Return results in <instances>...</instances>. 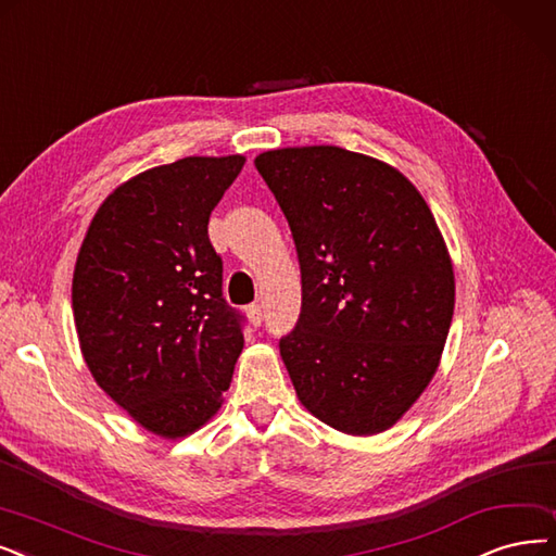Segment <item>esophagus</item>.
<instances>
[{
	"label": "esophagus",
	"mask_w": 556,
	"mask_h": 556,
	"mask_svg": "<svg viewBox=\"0 0 556 556\" xmlns=\"http://www.w3.org/2000/svg\"><path fill=\"white\" fill-rule=\"evenodd\" d=\"M249 319H251V324H253V326H260V324L264 321L262 305H260V303H253V305L249 307Z\"/></svg>",
	"instance_id": "34e87169"
}]
</instances>
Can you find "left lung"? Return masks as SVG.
Wrapping results in <instances>:
<instances>
[{
	"label": "left lung",
	"instance_id": "8db88e82",
	"mask_svg": "<svg viewBox=\"0 0 556 556\" xmlns=\"http://www.w3.org/2000/svg\"><path fill=\"white\" fill-rule=\"evenodd\" d=\"M255 168L301 264V317L280 340L299 402L349 435L388 431L431 383L454 315L427 201L394 166L338 146L266 150Z\"/></svg>",
	"mask_w": 556,
	"mask_h": 556
}]
</instances>
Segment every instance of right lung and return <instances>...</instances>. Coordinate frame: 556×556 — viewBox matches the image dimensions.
I'll return each instance as SVG.
<instances>
[{
    "instance_id": "right-lung-1",
    "label": "right lung",
    "mask_w": 556,
    "mask_h": 556,
    "mask_svg": "<svg viewBox=\"0 0 556 556\" xmlns=\"http://www.w3.org/2000/svg\"><path fill=\"white\" fill-rule=\"evenodd\" d=\"M243 164V154L185 157L129 177L98 207L75 262L73 315L88 371L164 440L218 413L243 349L207 237Z\"/></svg>"
}]
</instances>
